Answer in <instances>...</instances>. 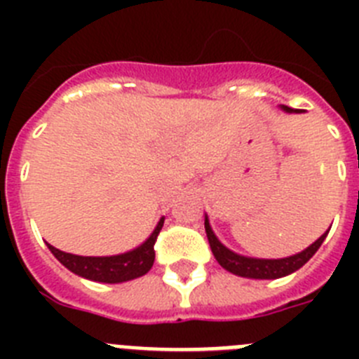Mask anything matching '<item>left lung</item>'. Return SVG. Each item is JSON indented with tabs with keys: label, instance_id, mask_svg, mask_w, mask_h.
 Returning <instances> with one entry per match:
<instances>
[{
	"label": "left lung",
	"instance_id": "1",
	"mask_svg": "<svg viewBox=\"0 0 359 359\" xmlns=\"http://www.w3.org/2000/svg\"><path fill=\"white\" fill-rule=\"evenodd\" d=\"M280 109L286 111V113H302V111L291 109V107L287 106H280ZM329 230H331V228H329ZM329 230L325 231L322 237H318L311 246H307L302 252L294 253V255L284 257V259H253V257L239 255V253L231 252L230 248H226V246L217 239V236H215L214 230H212L210 226L208 215L205 214V231H207L208 243H210V248L215 257V261L223 266L226 271L237 275V277L259 278V280H273V278L286 277V275H291L293 271L302 268V266L309 261L311 257L318 252L323 239L327 237Z\"/></svg>",
	"mask_w": 359,
	"mask_h": 359
}]
</instances>
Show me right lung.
Instances as JSON below:
<instances>
[{
	"mask_svg": "<svg viewBox=\"0 0 359 359\" xmlns=\"http://www.w3.org/2000/svg\"><path fill=\"white\" fill-rule=\"evenodd\" d=\"M165 217L158 221L156 228L152 230L151 236L135 250H129L126 253L109 257H82L73 255V253L61 252L48 244L50 252L53 253L57 261L65 268H68L72 273L79 275L82 278L93 282H104V284H120L133 278L144 277L149 269L154 264V243L163 226Z\"/></svg>",
	"mask_w": 359,
	"mask_h": 359,
	"instance_id": "add662e5",
	"label": "right lung"
}]
</instances>
